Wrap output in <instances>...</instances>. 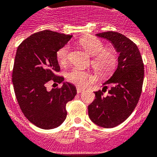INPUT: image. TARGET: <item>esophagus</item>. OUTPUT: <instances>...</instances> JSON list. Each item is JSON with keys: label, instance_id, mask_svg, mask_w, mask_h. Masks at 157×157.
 <instances>
[{"label": "esophagus", "instance_id": "obj_1", "mask_svg": "<svg viewBox=\"0 0 157 157\" xmlns=\"http://www.w3.org/2000/svg\"><path fill=\"white\" fill-rule=\"evenodd\" d=\"M84 92V89L82 88H77V93H81V92Z\"/></svg>", "mask_w": 157, "mask_h": 157}]
</instances>
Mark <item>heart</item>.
<instances>
[{
	"label": "heart",
	"mask_w": 157,
	"mask_h": 157,
	"mask_svg": "<svg viewBox=\"0 0 157 157\" xmlns=\"http://www.w3.org/2000/svg\"><path fill=\"white\" fill-rule=\"evenodd\" d=\"M80 46L90 55L93 56L92 60V65L96 72L101 74H105L111 72L114 68L117 62L116 53L112 50H106L101 41L95 37H84L79 41ZM69 53V46L65 45L62 46L57 52V58L61 64H65L67 62ZM66 78L69 82L84 88L88 83L93 80V77L90 73L73 69L67 73Z\"/></svg>",
	"instance_id": "b5f03b06"
}]
</instances>
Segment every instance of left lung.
Here are the masks:
<instances>
[{
  "label": "left lung",
  "instance_id": "obj_1",
  "mask_svg": "<svg viewBox=\"0 0 157 157\" xmlns=\"http://www.w3.org/2000/svg\"><path fill=\"white\" fill-rule=\"evenodd\" d=\"M109 40L119 54L114 73L95 92V99L88 106V116L97 126L113 128L123 122L138 103L144 80V65L137 45L125 35L107 31L96 34ZM110 86L107 95L103 88Z\"/></svg>",
  "mask_w": 157,
  "mask_h": 157
}]
</instances>
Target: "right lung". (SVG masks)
I'll use <instances>...</instances> for the list:
<instances>
[{
  "instance_id": "add662e5",
  "label": "right lung",
  "mask_w": 157,
  "mask_h": 157,
  "mask_svg": "<svg viewBox=\"0 0 157 157\" xmlns=\"http://www.w3.org/2000/svg\"><path fill=\"white\" fill-rule=\"evenodd\" d=\"M72 37L45 30L30 35L16 50L13 71L16 99L26 118L41 129L61 126L67 115L66 103L77 95L74 85L56 75L60 71L57 52ZM50 80L62 87L48 91Z\"/></svg>"
}]
</instances>
